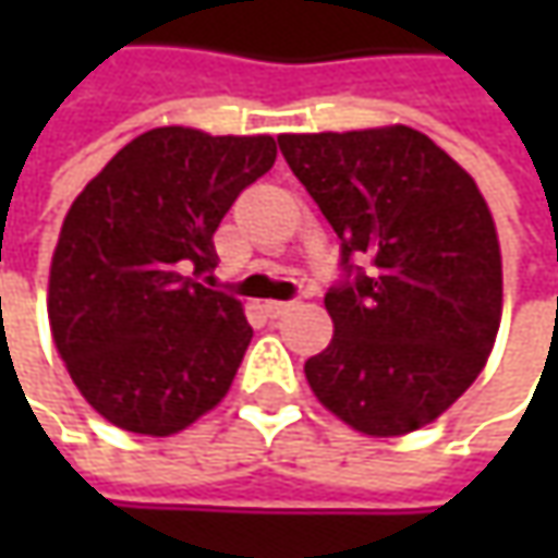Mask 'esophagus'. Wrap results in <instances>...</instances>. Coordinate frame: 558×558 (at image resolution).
I'll return each mask as SVG.
<instances>
[{"mask_svg":"<svg viewBox=\"0 0 558 558\" xmlns=\"http://www.w3.org/2000/svg\"><path fill=\"white\" fill-rule=\"evenodd\" d=\"M294 307H298V301H267V304H264V311H267V316H272V319L286 316V313L294 311Z\"/></svg>","mask_w":558,"mask_h":558,"instance_id":"obj_1","label":"esophagus"}]
</instances>
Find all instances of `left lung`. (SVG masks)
<instances>
[{
  "mask_svg": "<svg viewBox=\"0 0 558 558\" xmlns=\"http://www.w3.org/2000/svg\"><path fill=\"white\" fill-rule=\"evenodd\" d=\"M279 151L341 239L335 338L304 363L313 395L375 438L435 422L500 329V242L478 185L410 126L279 136Z\"/></svg>",
  "mask_w": 558,
  "mask_h": 558,
  "instance_id": "obj_1",
  "label": "left lung"
}]
</instances>
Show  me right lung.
Wrapping results in <instances>:
<instances>
[{
	"label": "right lung",
	"mask_w": 558,
	"mask_h": 558,
	"mask_svg": "<svg viewBox=\"0 0 558 558\" xmlns=\"http://www.w3.org/2000/svg\"><path fill=\"white\" fill-rule=\"evenodd\" d=\"M272 161V136L158 126L71 204L49 323L80 395L111 425L167 438L226 397L251 326L229 291L207 289L214 232Z\"/></svg>",
	"instance_id": "right-lung-1"
}]
</instances>
